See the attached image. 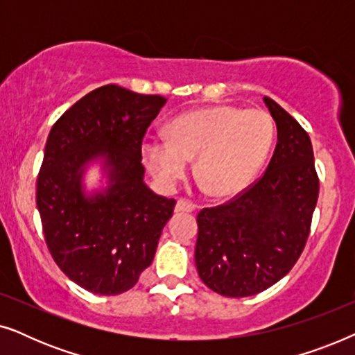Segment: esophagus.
Returning <instances> with one entry per match:
<instances>
[{"label":"esophagus","instance_id":"34e87169","mask_svg":"<svg viewBox=\"0 0 355 355\" xmlns=\"http://www.w3.org/2000/svg\"><path fill=\"white\" fill-rule=\"evenodd\" d=\"M193 210H196V205H193L191 200H187V198H179L176 203L178 213H191Z\"/></svg>","mask_w":355,"mask_h":355}]
</instances>
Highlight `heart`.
Masks as SVG:
<instances>
[{"label": "heart", "mask_w": 355, "mask_h": 355, "mask_svg": "<svg viewBox=\"0 0 355 355\" xmlns=\"http://www.w3.org/2000/svg\"><path fill=\"white\" fill-rule=\"evenodd\" d=\"M273 121L261 110L211 105L182 113L166 135L142 142L144 162L163 186L174 187L196 157V173L213 196H231L249 186L273 144Z\"/></svg>", "instance_id": "heart-1"}]
</instances>
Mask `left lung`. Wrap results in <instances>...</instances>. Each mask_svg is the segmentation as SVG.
<instances>
[{"mask_svg": "<svg viewBox=\"0 0 355 355\" xmlns=\"http://www.w3.org/2000/svg\"><path fill=\"white\" fill-rule=\"evenodd\" d=\"M263 101L278 128L265 173L231 200L197 215L198 276L226 297L255 295L289 273L307 244L318 200L309 134L276 101Z\"/></svg>", "mask_w": 355, "mask_h": 355, "instance_id": "8db88e82", "label": "left lung"}]
</instances>
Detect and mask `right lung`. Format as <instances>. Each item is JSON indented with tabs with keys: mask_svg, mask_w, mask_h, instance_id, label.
<instances>
[{
	"mask_svg": "<svg viewBox=\"0 0 355 355\" xmlns=\"http://www.w3.org/2000/svg\"><path fill=\"white\" fill-rule=\"evenodd\" d=\"M166 103L110 84L92 90L53 124L37 178L48 250L71 281L100 295L125 293L152 265L174 198L144 182L142 140ZM103 157L110 187L87 198L81 173Z\"/></svg>",
	"mask_w": 355,
	"mask_h": 355,
	"instance_id": "1",
	"label": "right lung"
}]
</instances>
